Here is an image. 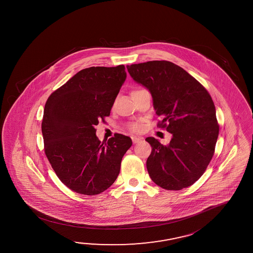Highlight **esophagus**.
<instances>
[{"mask_svg":"<svg viewBox=\"0 0 253 253\" xmlns=\"http://www.w3.org/2000/svg\"><path fill=\"white\" fill-rule=\"evenodd\" d=\"M143 140V138H138V137H132V142L134 144L138 143Z\"/></svg>","mask_w":253,"mask_h":253,"instance_id":"obj_1","label":"esophagus"}]
</instances>
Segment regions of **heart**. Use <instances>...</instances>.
Segmentation results:
<instances>
[{
    "label": "heart",
    "instance_id": "b5f03b06",
    "mask_svg": "<svg viewBox=\"0 0 253 253\" xmlns=\"http://www.w3.org/2000/svg\"><path fill=\"white\" fill-rule=\"evenodd\" d=\"M138 90H139V89H138ZM138 90L132 91L131 94ZM129 129H131L134 132H138V131H140L141 129H142V125L140 124H138V123H134V124H129Z\"/></svg>",
    "mask_w": 253,
    "mask_h": 253
}]
</instances>
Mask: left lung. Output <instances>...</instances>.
Masks as SVG:
<instances>
[{"label":"left lung","mask_w":253,"mask_h":253,"mask_svg":"<svg viewBox=\"0 0 253 253\" xmlns=\"http://www.w3.org/2000/svg\"><path fill=\"white\" fill-rule=\"evenodd\" d=\"M126 67L133 81L152 95L156 114L163 118L158 125L172 135L167 145L146 138L152 147L147 160L149 176L168 191L191 186L214 155L219 133L214 102L199 81L172 62L151 61Z\"/></svg>","instance_id":"1"}]
</instances>
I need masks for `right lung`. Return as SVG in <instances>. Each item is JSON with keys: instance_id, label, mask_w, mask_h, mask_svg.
Listing matches in <instances>:
<instances>
[{"instance_id": "right-lung-1", "label": "right lung", "mask_w": 253, "mask_h": 253, "mask_svg": "<svg viewBox=\"0 0 253 253\" xmlns=\"http://www.w3.org/2000/svg\"><path fill=\"white\" fill-rule=\"evenodd\" d=\"M124 65L90 67L48 97L42 122L44 152L58 178L72 191L96 195L118 176L131 138L115 133L106 143L95 125L110 111L126 80Z\"/></svg>"}]
</instances>
